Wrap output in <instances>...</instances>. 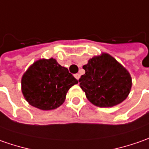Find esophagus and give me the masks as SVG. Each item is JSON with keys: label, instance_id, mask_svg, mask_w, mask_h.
Here are the masks:
<instances>
[{"label": "esophagus", "instance_id": "esophagus-1", "mask_svg": "<svg viewBox=\"0 0 149 149\" xmlns=\"http://www.w3.org/2000/svg\"><path fill=\"white\" fill-rule=\"evenodd\" d=\"M74 77H75V78H76V79L79 80V78H80V74H79V73H76V74L74 75Z\"/></svg>", "mask_w": 149, "mask_h": 149}]
</instances>
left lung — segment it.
<instances>
[{"mask_svg":"<svg viewBox=\"0 0 149 149\" xmlns=\"http://www.w3.org/2000/svg\"><path fill=\"white\" fill-rule=\"evenodd\" d=\"M82 68L86 72L79 79L80 86L93 105L112 107L124 101L130 94V74L110 54L95 56Z\"/></svg>","mask_w":149,"mask_h":149,"instance_id":"obj_1","label":"left lung"}]
</instances>
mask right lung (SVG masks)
<instances>
[{
    "label": "right lung",
    "instance_id": "1",
    "mask_svg": "<svg viewBox=\"0 0 149 149\" xmlns=\"http://www.w3.org/2000/svg\"><path fill=\"white\" fill-rule=\"evenodd\" d=\"M78 81L56 59H39L24 73L21 90L29 105L54 110L64 102L68 91Z\"/></svg>",
    "mask_w": 149,
    "mask_h": 149
}]
</instances>
